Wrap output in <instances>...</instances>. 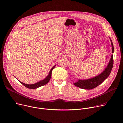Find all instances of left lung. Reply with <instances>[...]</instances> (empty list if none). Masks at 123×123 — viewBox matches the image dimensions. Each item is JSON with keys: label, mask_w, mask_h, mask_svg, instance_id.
I'll list each match as a JSON object with an SVG mask.
<instances>
[{"label": "left lung", "mask_w": 123, "mask_h": 123, "mask_svg": "<svg viewBox=\"0 0 123 123\" xmlns=\"http://www.w3.org/2000/svg\"><path fill=\"white\" fill-rule=\"evenodd\" d=\"M110 41L112 44V53H114V46H113L112 41L111 39H110ZM113 64H114V60H113V55L112 54L111 56L110 60L107 67L100 74L95 77H93V78H90L89 79H85V80L79 79L77 82L74 83V84L76 87H78L80 88L83 89L90 90V89H92L97 87L100 84H101L102 82H104L106 79L108 78L112 70Z\"/></svg>", "instance_id": "left-lung-1"}]
</instances>
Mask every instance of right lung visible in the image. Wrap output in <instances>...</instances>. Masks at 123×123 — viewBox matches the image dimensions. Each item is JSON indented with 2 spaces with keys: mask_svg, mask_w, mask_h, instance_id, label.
<instances>
[{
  "mask_svg": "<svg viewBox=\"0 0 123 123\" xmlns=\"http://www.w3.org/2000/svg\"><path fill=\"white\" fill-rule=\"evenodd\" d=\"M56 66V65H54L52 68V69H51L50 71L49 72L48 76L45 78L44 79L36 83H35V84H25L24 83H22L20 81V82L22 85H23L25 87H26L27 88H29V89H36L37 88H39L40 87H41L42 86H44L45 85H46V84H47L49 81H50V79H51V75H52V71L53 69L54 68V67Z\"/></svg>",
  "mask_w": 123,
  "mask_h": 123,
  "instance_id": "obj_1",
  "label": "right lung"
}]
</instances>
